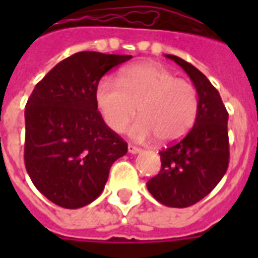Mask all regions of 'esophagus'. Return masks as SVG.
Returning a JSON list of instances; mask_svg holds the SVG:
<instances>
[{"label": "esophagus", "instance_id": "1", "mask_svg": "<svg viewBox=\"0 0 258 258\" xmlns=\"http://www.w3.org/2000/svg\"><path fill=\"white\" fill-rule=\"evenodd\" d=\"M128 152L130 153H133V155H135V153H141V152H142V149H141V148H138V146L128 145Z\"/></svg>", "mask_w": 258, "mask_h": 258}]
</instances>
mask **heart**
I'll return each mask as SVG.
<instances>
[{
	"mask_svg": "<svg viewBox=\"0 0 258 258\" xmlns=\"http://www.w3.org/2000/svg\"><path fill=\"white\" fill-rule=\"evenodd\" d=\"M96 106L109 128L121 133L128 128L135 141L155 137L162 144H173L189 133L199 110V96L194 84L178 79L160 64L137 63L123 69L117 81L105 77L95 88Z\"/></svg>",
	"mask_w": 258,
	"mask_h": 258,
	"instance_id": "obj_1",
	"label": "heart"
}]
</instances>
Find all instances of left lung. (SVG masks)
I'll return each instance as SVG.
<instances>
[{
  "instance_id": "left-lung-1",
  "label": "left lung",
  "mask_w": 258,
  "mask_h": 258,
  "mask_svg": "<svg viewBox=\"0 0 258 258\" xmlns=\"http://www.w3.org/2000/svg\"><path fill=\"white\" fill-rule=\"evenodd\" d=\"M184 69L199 96L192 130L177 144L160 151L162 170L146 182L151 195L168 207H189L214 189L229 163L228 112L218 91L194 64L166 55Z\"/></svg>"
}]
</instances>
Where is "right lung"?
<instances>
[{"mask_svg":"<svg viewBox=\"0 0 258 258\" xmlns=\"http://www.w3.org/2000/svg\"><path fill=\"white\" fill-rule=\"evenodd\" d=\"M131 55L83 51L59 62L36 85L25 109V164L33 184L64 209L90 205L127 142L107 127L95 102L102 76Z\"/></svg>","mask_w":258,"mask_h":258,"instance_id":"add662e5","label":"right lung"}]
</instances>
